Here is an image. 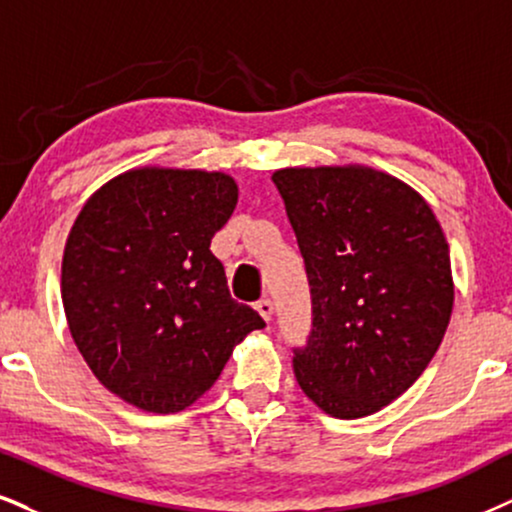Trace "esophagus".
Segmentation results:
<instances>
[{"mask_svg":"<svg viewBox=\"0 0 512 512\" xmlns=\"http://www.w3.org/2000/svg\"><path fill=\"white\" fill-rule=\"evenodd\" d=\"M256 311L261 313V318L266 320V323H270V318H273V311H275L273 301H270V299H261V301H256Z\"/></svg>","mask_w":512,"mask_h":512,"instance_id":"1","label":"esophagus"}]
</instances>
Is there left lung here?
<instances>
[{
	"label": "left lung",
	"mask_w": 512,
	"mask_h": 512,
	"mask_svg": "<svg viewBox=\"0 0 512 512\" xmlns=\"http://www.w3.org/2000/svg\"><path fill=\"white\" fill-rule=\"evenodd\" d=\"M273 182L306 263L313 330L299 387L334 418L399 399L437 353L453 308L451 256L415 189L380 170L282 168Z\"/></svg>",
	"instance_id": "8db88e82"
}]
</instances>
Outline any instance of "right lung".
I'll use <instances>...</instances> for the list:
<instances>
[{
	"label": "right lung",
	"mask_w": 512,
	"mask_h": 512,
	"mask_svg": "<svg viewBox=\"0 0 512 512\" xmlns=\"http://www.w3.org/2000/svg\"><path fill=\"white\" fill-rule=\"evenodd\" d=\"M235 206L225 173L137 168L97 189L75 218L63 311L94 377L130 406H192L246 334L266 327L232 299L211 254Z\"/></svg>",
	"instance_id": "right-lung-1"
}]
</instances>
